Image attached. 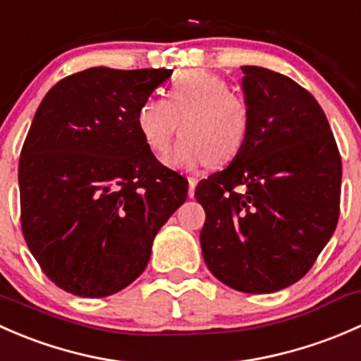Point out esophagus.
I'll return each instance as SVG.
<instances>
[{"label": "esophagus", "mask_w": 361, "mask_h": 361, "mask_svg": "<svg viewBox=\"0 0 361 361\" xmlns=\"http://www.w3.org/2000/svg\"><path fill=\"white\" fill-rule=\"evenodd\" d=\"M197 176H188V197H194L195 187H197Z\"/></svg>", "instance_id": "34e87169"}]
</instances>
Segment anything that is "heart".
Here are the masks:
<instances>
[{"instance_id": "b5f03b06", "label": "heart", "mask_w": 361, "mask_h": 361, "mask_svg": "<svg viewBox=\"0 0 361 361\" xmlns=\"http://www.w3.org/2000/svg\"><path fill=\"white\" fill-rule=\"evenodd\" d=\"M180 122L181 140L171 154L176 167L227 164L246 145L251 129V108L231 83L209 71L181 73L169 85L166 99L148 97L140 104L136 126L145 145L157 157L169 150Z\"/></svg>"}]
</instances>
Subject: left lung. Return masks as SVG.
Masks as SVG:
<instances>
[{
  "instance_id": "1",
  "label": "left lung",
  "mask_w": 361,
  "mask_h": 361,
  "mask_svg": "<svg viewBox=\"0 0 361 361\" xmlns=\"http://www.w3.org/2000/svg\"><path fill=\"white\" fill-rule=\"evenodd\" d=\"M246 145L195 188L202 257L214 278L272 293L307 274L337 227L341 154L318 101L281 73L243 66Z\"/></svg>"
}]
</instances>
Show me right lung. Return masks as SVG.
Returning a JSON list of instances; mask_svg holds the SVG:
<instances>
[{
    "label": "right lung",
    "instance_id": "add662e5",
    "mask_svg": "<svg viewBox=\"0 0 361 361\" xmlns=\"http://www.w3.org/2000/svg\"><path fill=\"white\" fill-rule=\"evenodd\" d=\"M173 69L89 68L43 97L19 160L20 227L47 278L108 297L147 269L159 228L188 181L162 166L136 126Z\"/></svg>",
    "mask_w": 361,
    "mask_h": 361
}]
</instances>
